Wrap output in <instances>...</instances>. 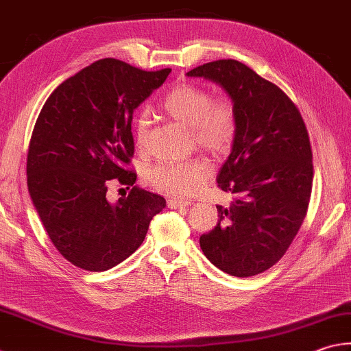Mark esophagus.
I'll return each mask as SVG.
<instances>
[{
    "label": "esophagus",
    "instance_id": "obj_1",
    "mask_svg": "<svg viewBox=\"0 0 351 351\" xmlns=\"http://www.w3.org/2000/svg\"><path fill=\"white\" fill-rule=\"evenodd\" d=\"M189 204H191L189 200H178V198H168V208H171V209L188 208Z\"/></svg>",
    "mask_w": 351,
    "mask_h": 351
}]
</instances>
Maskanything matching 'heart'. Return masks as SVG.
<instances>
[{"label": "heart", "mask_w": 351, "mask_h": 351, "mask_svg": "<svg viewBox=\"0 0 351 351\" xmlns=\"http://www.w3.org/2000/svg\"><path fill=\"white\" fill-rule=\"evenodd\" d=\"M167 117L189 128L194 143L217 156L232 148L238 134V114L228 99H214L213 91L194 84H180L168 91L162 102ZM151 121L147 111H141L134 122V137L138 148L148 142ZM213 173L208 158L195 157L182 162H162L148 173V182L158 191L189 197L195 194Z\"/></svg>", "instance_id": "b5f03b06"}]
</instances>
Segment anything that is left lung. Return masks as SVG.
Segmentation results:
<instances>
[{"mask_svg":"<svg viewBox=\"0 0 351 351\" xmlns=\"http://www.w3.org/2000/svg\"><path fill=\"white\" fill-rule=\"evenodd\" d=\"M218 82L232 97L238 134L218 173V188L234 194L217 206L218 223L200 237L208 260L238 278L278 263L306 218L313 183L312 145L300 110L284 91L235 59L188 71Z\"/></svg>","mask_w":351,"mask_h":351,"instance_id":"8db88e82","label":"left lung"}]
</instances>
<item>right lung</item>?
Wrapping results in <instances>:
<instances>
[{"instance_id": "obj_1", "label": "right lung", "mask_w": 351, "mask_h": 351, "mask_svg": "<svg viewBox=\"0 0 351 351\" xmlns=\"http://www.w3.org/2000/svg\"><path fill=\"white\" fill-rule=\"evenodd\" d=\"M171 69L147 71L99 59L53 91L39 113L27 153V186L51 243L65 260L104 272L136 252L165 198L138 188L130 169L134 110ZM130 189L117 204L110 184Z\"/></svg>"}]
</instances>
